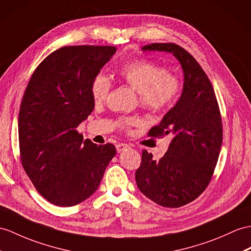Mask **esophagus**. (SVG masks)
Segmentation results:
<instances>
[{"instance_id":"obj_1","label":"esophagus","mask_w":251,"mask_h":251,"mask_svg":"<svg viewBox=\"0 0 251 251\" xmlns=\"http://www.w3.org/2000/svg\"><path fill=\"white\" fill-rule=\"evenodd\" d=\"M130 148H131V147H130L129 145H127V144H124V143L116 145V149H117V152H118V153H120V152L125 151V150L130 149Z\"/></svg>"}]
</instances>
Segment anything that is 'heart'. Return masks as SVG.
I'll use <instances>...</instances> for the list:
<instances>
[{
  "mask_svg": "<svg viewBox=\"0 0 251 251\" xmlns=\"http://www.w3.org/2000/svg\"><path fill=\"white\" fill-rule=\"evenodd\" d=\"M122 81L138 94L139 104L151 112H163L178 97L181 83L166 68L147 59H136L126 64L119 71ZM111 83L103 75H98L91 83V96L96 102L105 100ZM135 124L133 118H121L118 125L127 127Z\"/></svg>",
  "mask_w": 251,
  "mask_h": 251,
  "instance_id": "heart-1",
  "label": "heart"
}]
</instances>
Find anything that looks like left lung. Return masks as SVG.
<instances>
[{
	"label": "left lung",
	"mask_w": 251,
	"mask_h": 251,
	"mask_svg": "<svg viewBox=\"0 0 251 251\" xmlns=\"http://www.w3.org/2000/svg\"><path fill=\"white\" fill-rule=\"evenodd\" d=\"M143 51L173 53L183 70V89L176 105L149 135H170L158 161L144 150L135 173L139 191L165 207H180L203 193L212 179L223 144L222 117L209 77L191 54L175 44H152Z\"/></svg>",
	"instance_id": "8db88e82"
}]
</instances>
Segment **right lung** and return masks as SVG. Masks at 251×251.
Instances as JSON below:
<instances>
[{
    "mask_svg": "<svg viewBox=\"0 0 251 251\" xmlns=\"http://www.w3.org/2000/svg\"><path fill=\"white\" fill-rule=\"evenodd\" d=\"M116 50L60 48L39 64L23 95L18 121L22 166L41 196L55 205L72 206L89 198L116 154L114 145L83 142L76 131L94 111L93 79Z\"/></svg>",
    "mask_w": 251,
    "mask_h": 251,
    "instance_id": "right-lung-1",
    "label": "right lung"
}]
</instances>
